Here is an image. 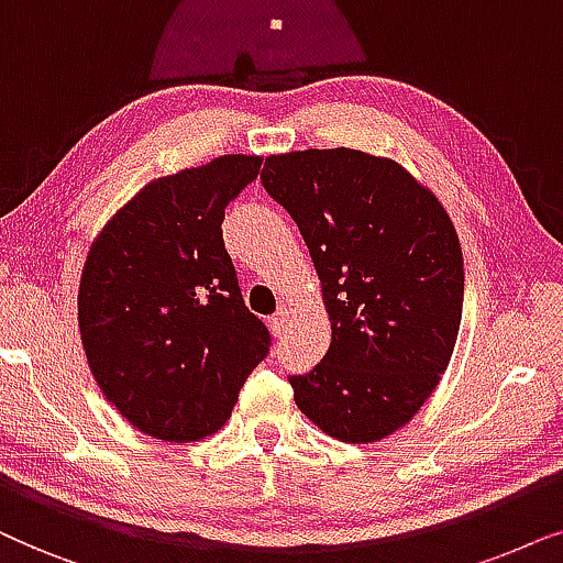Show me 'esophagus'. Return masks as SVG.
Listing matches in <instances>:
<instances>
[{
  "instance_id": "34e87169",
  "label": "esophagus",
  "mask_w": 563,
  "mask_h": 563,
  "mask_svg": "<svg viewBox=\"0 0 563 563\" xmlns=\"http://www.w3.org/2000/svg\"><path fill=\"white\" fill-rule=\"evenodd\" d=\"M288 319H290V309L288 306H280V309L273 313V319H269V332H273L275 336H280L283 329H286V324H288Z\"/></svg>"
}]
</instances>
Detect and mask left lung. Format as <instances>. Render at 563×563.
Segmentation results:
<instances>
[{"mask_svg": "<svg viewBox=\"0 0 563 563\" xmlns=\"http://www.w3.org/2000/svg\"><path fill=\"white\" fill-rule=\"evenodd\" d=\"M262 185L298 223L321 280L332 342L298 409L342 443H376L438 388L463 313V254L451 216L399 162L357 148L265 159Z\"/></svg>", "mask_w": 563, "mask_h": 563, "instance_id": "obj_1", "label": "left lung"}]
</instances>
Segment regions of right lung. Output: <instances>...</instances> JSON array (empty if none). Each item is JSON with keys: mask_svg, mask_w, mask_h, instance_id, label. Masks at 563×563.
Listing matches in <instances>:
<instances>
[{"mask_svg": "<svg viewBox=\"0 0 563 563\" xmlns=\"http://www.w3.org/2000/svg\"><path fill=\"white\" fill-rule=\"evenodd\" d=\"M260 167L262 156L227 154L152 179L87 252L77 319L89 371L120 417L156 440L219 432L269 350L221 234L223 208Z\"/></svg>", "mask_w": 563, "mask_h": 563, "instance_id": "obj_1", "label": "right lung"}]
</instances>
